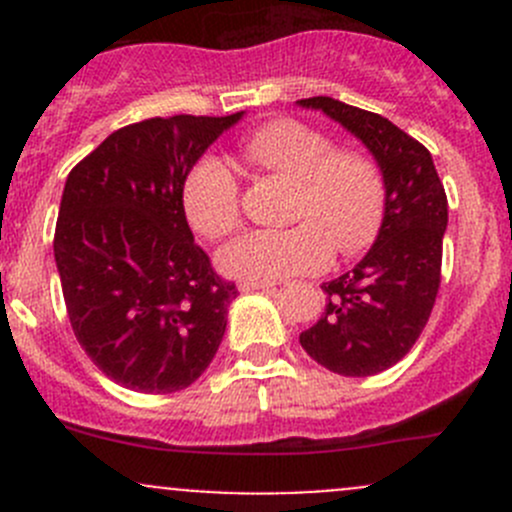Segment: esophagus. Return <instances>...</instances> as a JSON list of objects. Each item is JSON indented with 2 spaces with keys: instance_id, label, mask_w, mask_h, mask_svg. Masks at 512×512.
I'll return each mask as SVG.
<instances>
[{
  "instance_id": "obj_1",
  "label": "esophagus",
  "mask_w": 512,
  "mask_h": 512,
  "mask_svg": "<svg viewBox=\"0 0 512 512\" xmlns=\"http://www.w3.org/2000/svg\"><path fill=\"white\" fill-rule=\"evenodd\" d=\"M275 285L272 282H260V280H240L237 282V289L240 292H265V289H272Z\"/></svg>"
}]
</instances>
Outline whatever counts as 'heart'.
Returning a JSON list of instances; mask_svg holds the SVG:
<instances>
[{
	"label": "heart",
	"mask_w": 512,
	"mask_h": 512,
	"mask_svg": "<svg viewBox=\"0 0 512 512\" xmlns=\"http://www.w3.org/2000/svg\"><path fill=\"white\" fill-rule=\"evenodd\" d=\"M255 170L292 180L282 230H257L220 252V267L240 280L272 282L317 272L332 260L356 257L374 245L386 215V180L379 163L354 146L297 118L260 123L240 138ZM183 210L195 232L223 240L242 225L240 180L220 158L205 156L188 170Z\"/></svg>",
	"instance_id": "b5f03b06"
}]
</instances>
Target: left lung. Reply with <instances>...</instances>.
I'll use <instances>...</instances> for the list:
<instances>
[{
  "label": "left lung",
  "instance_id": "obj_1",
  "mask_svg": "<svg viewBox=\"0 0 512 512\" xmlns=\"http://www.w3.org/2000/svg\"><path fill=\"white\" fill-rule=\"evenodd\" d=\"M361 138L386 180V215L374 247L347 275L322 285L327 309L299 334L324 369L374 376L404 359L421 337L441 287L448 200L431 153L379 113L329 96L302 98Z\"/></svg>",
  "mask_w": 512,
  "mask_h": 512
}]
</instances>
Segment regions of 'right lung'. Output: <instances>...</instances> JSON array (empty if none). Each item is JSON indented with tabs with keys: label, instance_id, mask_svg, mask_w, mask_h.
I'll return each instance as SVG.
<instances>
[{
	"label": "right lung",
	"instance_id": "add662e5",
	"mask_svg": "<svg viewBox=\"0 0 512 512\" xmlns=\"http://www.w3.org/2000/svg\"><path fill=\"white\" fill-rule=\"evenodd\" d=\"M230 116L146 118L71 168L54 257L81 349L116 384L173 394L210 366L237 297L193 240L183 183Z\"/></svg>",
	"mask_w": 512,
	"mask_h": 512
}]
</instances>
